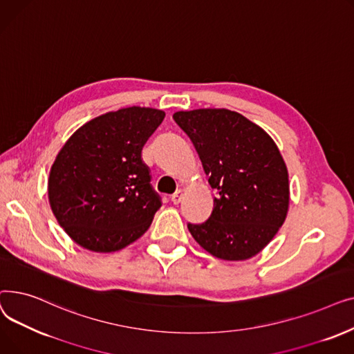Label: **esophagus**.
Instances as JSON below:
<instances>
[{"instance_id": "obj_1", "label": "esophagus", "mask_w": 354, "mask_h": 354, "mask_svg": "<svg viewBox=\"0 0 354 354\" xmlns=\"http://www.w3.org/2000/svg\"><path fill=\"white\" fill-rule=\"evenodd\" d=\"M180 199H182V192H180V191H176V192L171 196V201H172V203H175V205H178V203L180 202Z\"/></svg>"}]
</instances>
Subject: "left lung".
Wrapping results in <instances>:
<instances>
[{"label":"left lung","instance_id":"left-lung-1","mask_svg":"<svg viewBox=\"0 0 354 354\" xmlns=\"http://www.w3.org/2000/svg\"><path fill=\"white\" fill-rule=\"evenodd\" d=\"M174 120L192 140L211 188L214 209L188 230L216 258L241 261L261 251L284 224L288 172L274 140L228 109L176 111Z\"/></svg>","mask_w":354,"mask_h":354}]
</instances>
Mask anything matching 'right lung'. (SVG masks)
<instances>
[{
	"label": "right lung",
	"mask_w": 354,
	"mask_h": 354,
	"mask_svg": "<svg viewBox=\"0 0 354 354\" xmlns=\"http://www.w3.org/2000/svg\"><path fill=\"white\" fill-rule=\"evenodd\" d=\"M162 110L126 107L87 122L63 146L48 179L50 207L80 247L113 252L132 244L162 207L142 149Z\"/></svg>",
	"instance_id": "add662e5"
}]
</instances>
